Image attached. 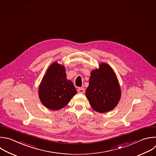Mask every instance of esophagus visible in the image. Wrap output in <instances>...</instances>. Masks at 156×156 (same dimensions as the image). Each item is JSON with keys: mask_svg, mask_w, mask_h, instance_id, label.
Wrapping results in <instances>:
<instances>
[{"mask_svg": "<svg viewBox=\"0 0 156 156\" xmlns=\"http://www.w3.org/2000/svg\"><path fill=\"white\" fill-rule=\"evenodd\" d=\"M84 92H85L84 89V88H83V87L79 88V89H78V93H80V94H84Z\"/></svg>", "mask_w": 156, "mask_h": 156, "instance_id": "34e87169", "label": "esophagus"}]
</instances>
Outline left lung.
Instances as JSON below:
<instances>
[{
    "mask_svg": "<svg viewBox=\"0 0 156 156\" xmlns=\"http://www.w3.org/2000/svg\"><path fill=\"white\" fill-rule=\"evenodd\" d=\"M86 96L92 109L98 113H107L118 104L121 90L113 69L102 62L99 68L92 70Z\"/></svg>",
    "mask_w": 156,
    "mask_h": 156,
    "instance_id": "1",
    "label": "left lung"
}]
</instances>
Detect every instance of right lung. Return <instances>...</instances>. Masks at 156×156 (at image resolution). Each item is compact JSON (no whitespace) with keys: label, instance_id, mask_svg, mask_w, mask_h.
Here are the masks:
<instances>
[{"label":"right lung","instance_id":"obj_1","mask_svg":"<svg viewBox=\"0 0 156 156\" xmlns=\"http://www.w3.org/2000/svg\"><path fill=\"white\" fill-rule=\"evenodd\" d=\"M66 68L55 62L44 75L38 88V96L47 108L56 111L66 107L76 94L72 81L67 79Z\"/></svg>","mask_w":156,"mask_h":156}]
</instances>
